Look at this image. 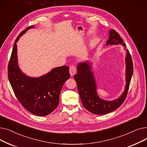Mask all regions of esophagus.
I'll return each mask as SVG.
<instances>
[{"instance_id":"1","label":"esophagus","mask_w":147,"mask_h":147,"mask_svg":"<svg viewBox=\"0 0 147 147\" xmlns=\"http://www.w3.org/2000/svg\"><path fill=\"white\" fill-rule=\"evenodd\" d=\"M69 74H70L71 76H73L76 73V68L74 66L71 65V66H70V67H69Z\"/></svg>"}]
</instances>
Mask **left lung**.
<instances>
[{
  "label": "left lung",
  "instance_id": "obj_1",
  "mask_svg": "<svg viewBox=\"0 0 147 147\" xmlns=\"http://www.w3.org/2000/svg\"><path fill=\"white\" fill-rule=\"evenodd\" d=\"M109 37L105 45H121L126 51V85L124 92L115 99L107 101L100 98L97 93V85L95 75L92 71V63L90 61L80 63L77 65L78 73L74 75V79L78 85L79 94L83 105L89 112L103 115L109 113L118 108L123 103L126 97L131 78L133 74V63L126 45L119 33L113 29L109 30Z\"/></svg>",
  "mask_w": 147,
  "mask_h": 147
}]
</instances>
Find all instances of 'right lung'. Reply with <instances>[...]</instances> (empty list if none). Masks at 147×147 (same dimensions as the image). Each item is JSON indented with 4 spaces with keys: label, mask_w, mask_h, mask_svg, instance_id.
<instances>
[{
    "label": "right lung",
    "mask_w": 147,
    "mask_h": 147,
    "mask_svg": "<svg viewBox=\"0 0 147 147\" xmlns=\"http://www.w3.org/2000/svg\"><path fill=\"white\" fill-rule=\"evenodd\" d=\"M33 28L34 26L27 27L15 40L7 76L14 94L22 105L31 113L45 116L58 107L62 88L70 74L68 66L54 68L38 78H32L21 71L18 63L17 43L20 37Z\"/></svg>",
    "instance_id": "1"
}]
</instances>
